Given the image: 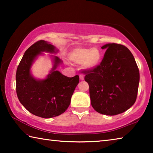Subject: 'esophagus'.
<instances>
[{
  "mask_svg": "<svg viewBox=\"0 0 153 153\" xmlns=\"http://www.w3.org/2000/svg\"><path fill=\"white\" fill-rule=\"evenodd\" d=\"M79 79H80V80H84V76H82V75H80V76H79Z\"/></svg>",
  "mask_w": 153,
  "mask_h": 153,
  "instance_id": "esophagus-1",
  "label": "esophagus"
}]
</instances>
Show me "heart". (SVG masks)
Returning <instances> with one entry per match:
<instances>
[{
	"instance_id": "b5f03b06",
	"label": "heart",
	"mask_w": 153,
	"mask_h": 153,
	"mask_svg": "<svg viewBox=\"0 0 153 153\" xmlns=\"http://www.w3.org/2000/svg\"><path fill=\"white\" fill-rule=\"evenodd\" d=\"M69 57L76 64H83L87 69H92L100 64L101 53L97 48H77L69 53Z\"/></svg>"
}]
</instances>
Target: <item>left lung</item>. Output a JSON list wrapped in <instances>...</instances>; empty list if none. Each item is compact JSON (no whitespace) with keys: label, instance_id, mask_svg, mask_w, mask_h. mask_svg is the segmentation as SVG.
I'll list each match as a JSON object with an SVG mask.
<instances>
[{"label":"left lung","instance_id":"8db88e82","mask_svg":"<svg viewBox=\"0 0 153 153\" xmlns=\"http://www.w3.org/2000/svg\"><path fill=\"white\" fill-rule=\"evenodd\" d=\"M100 65L85 70L91 105L98 113L115 115L129 109L136 102L140 73L130 51L119 44H107Z\"/></svg>","mask_w":153,"mask_h":153}]
</instances>
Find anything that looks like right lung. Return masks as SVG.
<instances>
[{
	"instance_id": "obj_1",
	"label": "right lung",
	"mask_w": 153,
	"mask_h": 153,
	"mask_svg": "<svg viewBox=\"0 0 153 153\" xmlns=\"http://www.w3.org/2000/svg\"><path fill=\"white\" fill-rule=\"evenodd\" d=\"M42 52L56 53L58 50L45 40L38 41L28 48L17 69L16 92L18 99L29 112L42 118H51L67 109L79 78L78 76L68 77L56 70L63 63L56 56H51L54 65L46 78H34L31 74V67Z\"/></svg>"
}]
</instances>
